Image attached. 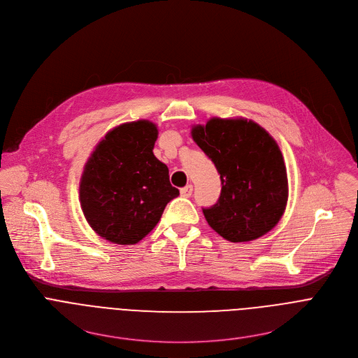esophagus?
<instances>
[{
    "mask_svg": "<svg viewBox=\"0 0 358 358\" xmlns=\"http://www.w3.org/2000/svg\"><path fill=\"white\" fill-rule=\"evenodd\" d=\"M180 192H181V195L185 196V198L191 196V194H192V185H185L184 188H181Z\"/></svg>",
    "mask_w": 358,
    "mask_h": 358,
    "instance_id": "esophagus-1",
    "label": "esophagus"
}]
</instances>
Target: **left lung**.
<instances>
[{
  "label": "left lung",
  "mask_w": 358,
  "mask_h": 358,
  "mask_svg": "<svg viewBox=\"0 0 358 358\" xmlns=\"http://www.w3.org/2000/svg\"><path fill=\"white\" fill-rule=\"evenodd\" d=\"M221 177L215 206L202 208L210 227L231 242L258 239L276 227L287 202V174L275 138L248 119L213 117L191 130Z\"/></svg>",
  "instance_id": "1"
}]
</instances>
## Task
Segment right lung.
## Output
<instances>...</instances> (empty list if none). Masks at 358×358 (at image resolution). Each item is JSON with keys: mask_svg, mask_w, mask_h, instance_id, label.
Segmentation results:
<instances>
[{"mask_svg": "<svg viewBox=\"0 0 358 358\" xmlns=\"http://www.w3.org/2000/svg\"><path fill=\"white\" fill-rule=\"evenodd\" d=\"M157 136L148 120L123 123L106 133L85 164L80 207L92 229L109 242L137 243L180 195L167 166L152 155Z\"/></svg>", "mask_w": 358, "mask_h": 358, "instance_id": "add662e5", "label": "right lung"}]
</instances>
